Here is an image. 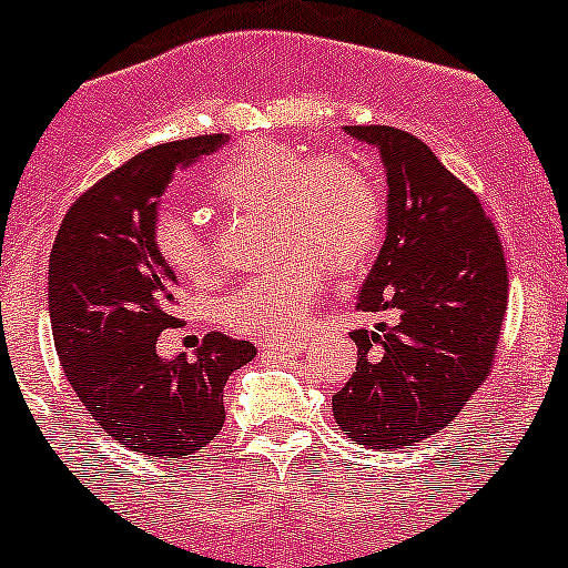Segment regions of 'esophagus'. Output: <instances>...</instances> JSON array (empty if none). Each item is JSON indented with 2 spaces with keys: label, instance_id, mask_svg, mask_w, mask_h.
Instances as JSON below:
<instances>
[{
  "label": "esophagus",
  "instance_id": "obj_1",
  "mask_svg": "<svg viewBox=\"0 0 568 568\" xmlns=\"http://www.w3.org/2000/svg\"><path fill=\"white\" fill-rule=\"evenodd\" d=\"M262 352H273L278 357H295L298 352H304V343L301 341H262Z\"/></svg>",
  "mask_w": 568,
  "mask_h": 568
}]
</instances>
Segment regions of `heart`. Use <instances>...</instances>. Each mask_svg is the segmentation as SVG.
Wrapping results in <instances>:
<instances>
[{
  "label": "heart",
  "instance_id": "heart-1",
  "mask_svg": "<svg viewBox=\"0 0 568 568\" xmlns=\"http://www.w3.org/2000/svg\"><path fill=\"white\" fill-rule=\"evenodd\" d=\"M205 189L233 213H267L270 247L284 256L227 298L225 321L244 335H293L329 267L355 273L383 231L377 180L348 154L315 158L278 140H247L213 165ZM154 242L182 278L211 275V250L194 216H163Z\"/></svg>",
  "mask_w": 568,
  "mask_h": 568
}]
</instances>
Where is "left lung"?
I'll return each instance as SVG.
<instances>
[{
    "mask_svg": "<svg viewBox=\"0 0 568 568\" xmlns=\"http://www.w3.org/2000/svg\"><path fill=\"white\" fill-rule=\"evenodd\" d=\"M377 145L388 231L357 310L397 324L355 329L357 366L332 397L341 430L374 450L439 434L481 388L507 310L504 247L478 196L428 145L394 126H346Z\"/></svg>",
    "mask_w": 568,
    "mask_h": 568,
    "instance_id": "8db88e82",
    "label": "left lung"
}]
</instances>
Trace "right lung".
I'll use <instances>...</instances> for the list:
<instances>
[{
	"instance_id": "1",
	"label": "right lung",
	"mask_w": 568,
	"mask_h": 568,
	"mask_svg": "<svg viewBox=\"0 0 568 568\" xmlns=\"http://www.w3.org/2000/svg\"><path fill=\"white\" fill-rule=\"evenodd\" d=\"M227 134L154 145L95 182L67 211L50 253V324L70 386L103 434L160 459L196 454L225 425L222 388L256 357L211 332L194 361H163L158 337L180 324L176 275L154 242L158 207L185 165Z\"/></svg>"
}]
</instances>
